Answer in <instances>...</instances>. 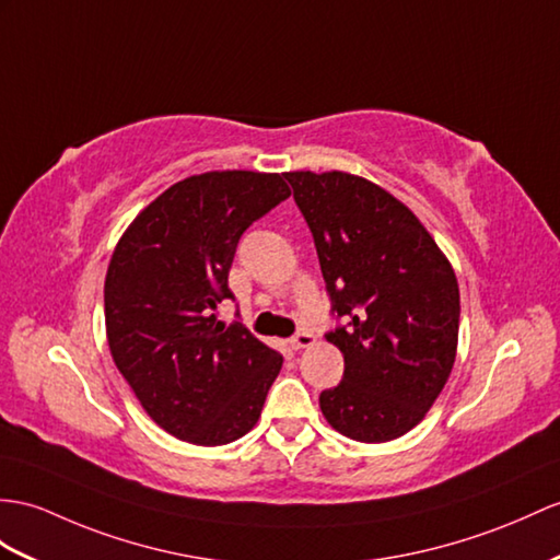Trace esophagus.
Instances as JSON below:
<instances>
[{
	"label": "esophagus",
	"mask_w": 560,
	"mask_h": 560,
	"mask_svg": "<svg viewBox=\"0 0 560 560\" xmlns=\"http://www.w3.org/2000/svg\"><path fill=\"white\" fill-rule=\"evenodd\" d=\"M313 337L308 330H299V332H294L292 337H290V347L294 349V351H299V349H306V347H311L313 345Z\"/></svg>",
	"instance_id": "esophagus-1"
}]
</instances>
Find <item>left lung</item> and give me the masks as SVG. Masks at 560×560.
Here are the masks:
<instances>
[{
  "label": "left lung",
  "instance_id": "obj_1",
  "mask_svg": "<svg viewBox=\"0 0 560 560\" xmlns=\"http://www.w3.org/2000/svg\"><path fill=\"white\" fill-rule=\"evenodd\" d=\"M316 244L345 353L320 411L345 438L375 444L416 428L444 389L458 345L454 268L418 218L349 173H284Z\"/></svg>",
  "mask_w": 560,
  "mask_h": 560
}]
</instances>
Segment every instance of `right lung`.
Returning <instances> with one entry per match:
<instances>
[{"instance_id": "obj_1", "label": "right lung", "mask_w": 560, "mask_h": 560, "mask_svg": "<svg viewBox=\"0 0 560 560\" xmlns=\"http://www.w3.org/2000/svg\"><path fill=\"white\" fill-rule=\"evenodd\" d=\"M290 197L278 173L213 171L175 183L120 237L104 282L108 349L173 438L221 446L247 434L282 357L240 320H215L237 242Z\"/></svg>"}]
</instances>
